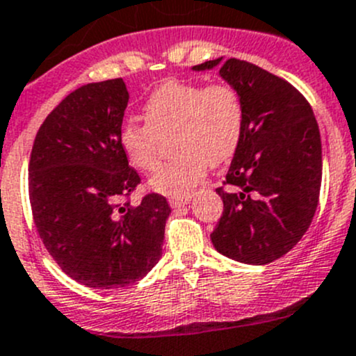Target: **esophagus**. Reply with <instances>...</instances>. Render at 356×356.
<instances>
[{
	"label": "esophagus",
	"mask_w": 356,
	"mask_h": 356,
	"mask_svg": "<svg viewBox=\"0 0 356 356\" xmlns=\"http://www.w3.org/2000/svg\"><path fill=\"white\" fill-rule=\"evenodd\" d=\"M192 199V194H181V195H171L169 197V204L172 206V208H180V206H185L188 204Z\"/></svg>",
	"instance_id": "1"
}]
</instances>
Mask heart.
Instances as JSON below:
<instances>
[{
    "instance_id": "1",
    "label": "heart",
    "mask_w": 356,
    "mask_h": 356,
    "mask_svg": "<svg viewBox=\"0 0 356 356\" xmlns=\"http://www.w3.org/2000/svg\"><path fill=\"white\" fill-rule=\"evenodd\" d=\"M145 124L122 125L118 143L125 159L141 172L161 165L172 136L175 157L150 180L154 191L181 195L202 180L209 164L229 161L238 150L245 106L234 86L169 80L152 92L143 108Z\"/></svg>"
}]
</instances>
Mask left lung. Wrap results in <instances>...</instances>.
<instances>
[{
    "label": "left lung",
    "mask_w": 356,
    "mask_h": 356,
    "mask_svg": "<svg viewBox=\"0 0 356 356\" xmlns=\"http://www.w3.org/2000/svg\"><path fill=\"white\" fill-rule=\"evenodd\" d=\"M238 89L245 106L239 147L223 185V213L211 232L222 255L264 266L289 253L309 229L321 187V140L311 104L286 80L239 59L213 70Z\"/></svg>",
    "instance_id": "1"
}]
</instances>
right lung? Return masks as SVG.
Wrapping results in <instances>:
<instances>
[{
    "mask_svg": "<svg viewBox=\"0 0 356 356\" xmlns=\"http://www.w3.org/2000/svg\"><path fill=\"white\" fill-rule=\"evenodd\" d=\"M129 101L122 79L67 94L38 129L29 159L36 231L57 266L90 289L133 285L159 262L171 208L129 195L141 178L118 134Z\"/></svg>",
    "mask_w": 356,
    "mask_h": 356,
    "instance_id": "add662e5",
    "label": "right lung"
}]
</instances>
